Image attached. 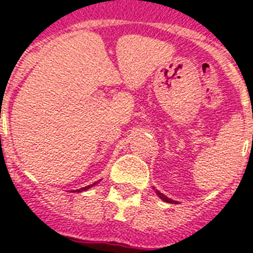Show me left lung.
<instances>
[{"instance_id":"8db88e82","label":"left lung","mask_w":253,"mask_h":253,"mask_svg":"<svg viewBox=\"0 0 253 253\" xmlns=\"http://www.w3.org/2000/svg\"><path fill=\"white\" fill-rule=\"evenodd\" d=\"M154 189H155V188H154ZM155 192H156V194H158V196L160 197V198H162L163 201H164V202H168V204H177V201H173V200H170V198H168V197L164 196L163 193L159 192L158 189H155Z\"/></svg>"}]
</instances>
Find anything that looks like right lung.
I'll return each instance as SVG.
<instances>
[{"label": "right lung", "mask_w": 253, "mask_h": 253, "mask_svg": "<svg viewBox=\"0 0 253 253\" xmlns=\"http://www.w3.org/2000/svg\"><path fill=\"white\" fill-rule=\"evenodd\" d=\"M97 184H98V181H97V182H93V184H90V185H87V186H85V188H81V189H77V190H73V192H76V193L85 192V190H87V189L93 188V186H94V185H97Z\"/></svg>", "instance_id": "1"}]
</instances>
